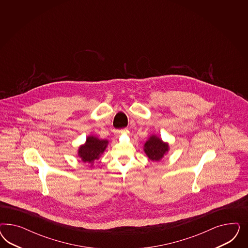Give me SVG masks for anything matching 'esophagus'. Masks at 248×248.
<instances>
[{
  "label": "esophagus",
  "instance_id": "esophagus-1",
  "mask_svg": "<svg viewBox=\"0 0 248 248\" xmlns=\"http://www.w3.org/2000/svg\"><path fill=\"white\" fill-rule=\"evenodd\" d=\"M120 135H122V131H115V135L116 136H119Z\"/></svg>",
  "mask_w": 248,
  "mask_h": 248
}]
</instances>
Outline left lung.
I'll list each match as a JSON object with an SVG mask.
<instances>
[{"label": "left lung", "mask_w": 248, "mask_h": 248, "mask_svg": "<svg viewBox=\"0 0 248 248\" xmlns=\"http://www.w3.org/2000/svg\"><path fill=\"white\" fill-rule=\"evenodd\" d=\"M170 150L169 143L164 142L156 135H151L143 144V152L147 157L155 162H160Z\"/></svg>", "instance_id": "1"}]
</instances>
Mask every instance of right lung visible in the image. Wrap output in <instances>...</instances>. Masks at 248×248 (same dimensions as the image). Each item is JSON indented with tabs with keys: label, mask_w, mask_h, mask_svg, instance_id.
<instances>
[{
	"label": "right lung",
	"mask_w": 248,
	"mask_h": 248,
	"mask_svg": "<svg viewBox=\"0 0 248 248\" xmlns=\"http://www.w3.org/2000/svg\"><path fill=\"white\" fill-rule=\"evenodd\" d=\"M109 141L100 139L95 135H88L86 141L81 144L77 150V156L81 158L84 164H88L91 168L93 167L94 162L105 153Z\"/></svg>",
	"instance_id": "right-lung-1"
}]
</instances>
